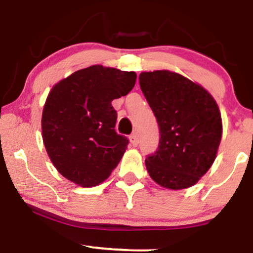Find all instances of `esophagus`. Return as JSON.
Masks as SVG:
<instances>
[{
    "mask_svg": "<svg viewBox=\"0 0 253 253\" xmlns=\"http://www.w3.org/2000/svg\"><path fill=\"white\" fill-rule=\"evenodd\" d=\"M130 143H131V145H133V147H136V145L138 144V138L136 133H132V135L130 136Z\"/></svg>",
    "mask_w": 253,
    "mask_h": 253,
    "instance_id": "34e87169",
    "label": "esophagus"
}]
</instances>
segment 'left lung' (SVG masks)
Listing matches in <instances>:
<instances>
[{
    "label": "left lung",
    "mask_w": 253,
    "mask_h": 253,
    "mask_svg": "<svg viewBox=\"0 0 253 253\" xmlns=\"http://www.w3.org/2000/svg\"><path fill=\"white\" fill-rule=\"evenodd\" d=\"M139 85L160 127L156 153L145 167L168 189L194 186L214 162L222 135L218 104L206 88L168 70L142 72Z\"/></svg>",
    "instance_id": "8db88e82"
}]
</instances>
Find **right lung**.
<instances>
[{
  "label": "right lung",
  "mask_w": 253,
  "mask_h": 253,
  "mask_svg": "<svg viewBox=\"0 0 253 253\" xmlns=\"http://www.w3.org/2000/svg\"><path fill=\"white\" fill-rule=\"evenodd\" d=\"M136 73L93 65L53 86L44 103L41 129L44 148L56 170L80 187L104 182L127 148L115 131L111 102L126 96Z\"/></svg>",
  "instance_id": "1"
}]
</instances>
